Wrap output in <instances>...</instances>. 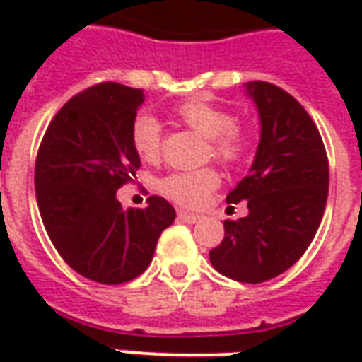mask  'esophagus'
I'll return each mask as SVG.
<instances>
[{
	"label": "esophagus",
	"instance_id": "1",
	"mask_svg": "<svg viewBox=\"0 0 362 362\" xmlns=\"http://www.w3.org/2000/svg\"><path fill=\"white\" fill-rule=\"evenodd\" d=\"M178 219L184 221V223H197L202 219V215L197 213H189V211H178Z\"/></svg>",
	"mask_w": 362,
	"mask_h": 362
}]
</instances>
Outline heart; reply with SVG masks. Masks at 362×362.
Instances as JSON below:
<instances>
[{"label": "heart", "mask_w": 362, "mask_h": 362, "mask_svg": "<svg viewBox=\"0 0 362 362\" xmlns=\"http://www.w3.org/2000/svg\"><path fill=\"white\" fill-rule=\"evenodd\" d=\"M182 122L194 132L211 139L213 157L225 163L235 165L246 155L248 141L235 127L236 118L225 108H219L207 100H188L178 108ZM160 124L155 116L141 114L137 116L132 126V145L135 153L145 163H155L160 157ZM219 186V174L213 168L204 170H189V173H174L160 182V192L173 202L188 207L202 205Z\"/></svg>", "instance_id": "heart-1"}]
</instances>
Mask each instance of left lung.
<instances>
[{"label":"left lung","instance_id":"obj_1","mask_svg":"<svg viewBox=\"0 0 362 362\" xmlns=\"http://www.w3.org/2000/svg\"><path fill=\"white\" fill-rule=\"evenodd\" d=\"M256 104L259 143L248 174L227 204L246 202L248 215L225 221L211 266L240 283H264L296 264L326 209L329 168L318 127L293 96L266 81L244 85Z\"/></svg>","mask_w":362,"mask_h":362}]
</instances>
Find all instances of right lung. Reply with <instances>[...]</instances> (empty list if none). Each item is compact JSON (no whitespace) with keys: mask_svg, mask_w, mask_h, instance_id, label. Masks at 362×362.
Segmentation results:
<instances>
[{"mask_svg":"<svg viewBox=\"0 0 362 362\" xmlns=\"http://www.w3.org/2000/svg\"><path fill=\"white\" fill-rule=\"evenodd\" d=\"M143 100L141 89L119 83L83 90L54 116L36 157V204L52 244L71 269L104 285L141 275L176 219L165 197L151 196L143 209H124L116 197L141 165L132 126Z\"/></svg>","mask_w":362,"mask_h":362,"instance_id":"1","label":"right lung"}]
</instances>
